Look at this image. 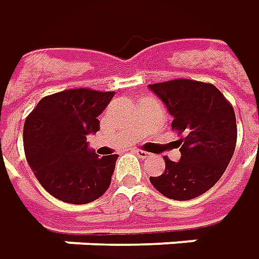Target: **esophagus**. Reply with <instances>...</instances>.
<instances>
[{"instance_id": "34e87169", "label": "esophagus", "mask_w": 259, "mask_h": 259, "mask_svg": "<svg viewBox=\"0 0 259 259\" xmlns=\"http://www.w3.org/2000/svg\"><path fill=\"white\" fill-rule=\"evenodd\" d=\"M134 152L137 154V157L142 158V159H145V158H148L151 155L150 152H147V151H142V150H135Z\"/></svg>"}]
</instances>
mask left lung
I'll list each match as a JSON object with an SVG mask.
<instances>
[{"mask_svg":"<svg viewBox=\"0 0 259 259\" xmlns=\"http://www.w3.org/2000/svg\"><path fill=\"white\" fill-rule=\"evenodd\" d=\"M172 115L171 128L181 135V158L165 159V171L150 177L166 198L187 201L202 195L223 177L237 144V119L230 102L212 84L172 79L148 85Z\"/></svg>","mask_w":259,"mask_h":259,"instance_id":"1","label":"left lung"}]
</instances>
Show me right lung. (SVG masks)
I'll use <instances>...</instances> for the list:
<instances>
[{
  "instance_id": "right-lung-1",
  "label": "right lung",
  "mask_w": 259,
  "mask_h": 259,
  "mask_svg": "<svg viewBox=\"0 0 259 259\" xmlns=\"http://www.w3.org/2000/svg\"><path fill=\"white\" fill-rule=\"evenodd\" d=\"M115 93L88 88L44 97L24 124V150L47 192L68 204H88L108 190L117 154L98 157L87 137Z\"/></svg>"
}]
</instances>
